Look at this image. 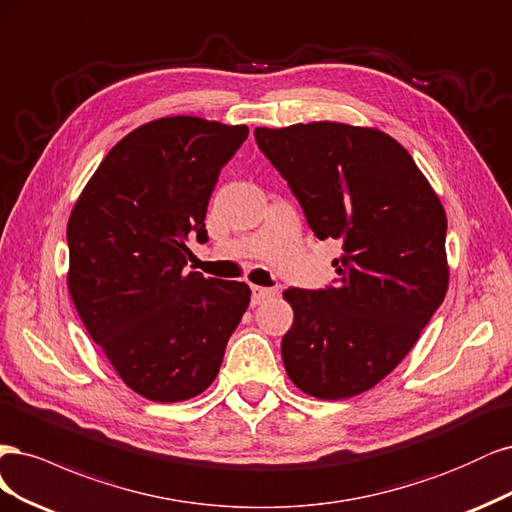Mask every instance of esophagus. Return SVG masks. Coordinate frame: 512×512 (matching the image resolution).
<instances>
[{
	"instance_id": "1",
	"label": "esophagus",
	"mask_w": 512,
	"mask_h": 512,
	"mask_svg": "<svg viewBox=\"0 0 512 512\" xmlns=\"http://www.w3.org/2000/svg\"><path fill=\"white\" fill-rule=\"evenodd\" d=\"M274 293H276L274 289H266V287H253V304H255V306H257V304H263V302H266V300H270Z\"/></svg>"
}]
</instances>
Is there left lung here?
Instances as JSON below:
<instances>
[{
  "mask_svg": "<svg viewBox=\"0 0 512 512\" xmlns=\"http://www.w3.org/2000/svg\"><path fill=\"white\" fill-rule=\"evenodd\" d=\"M255 140L315 236L342 242L334 287L283 293L293 308L285 370L312 398H353L400 364L447 295V214L381 129L317 121L257 127Z\"/></svg>",
  "mask_w": 512,
  "mask_h": 512,
  "instance_id": "8db88e82",
  "label": "left lung"
}]
</instances>
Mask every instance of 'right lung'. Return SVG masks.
I'll return each mask as SVG.
<instances>
[{
    "mask_svg": "<svg viewBox=\"0 0 512 512\" xmlns=\"http://www.w3.org/2000/svg\"><path fill=\"white\" fill-rule=\"evenodd\" d=\"M246 125L163 117L140 125L95 170L68 223V289L89 336L153 402H183L219 374L249 308L238 280L185 272L187 240L206 242V210Z\"/></svg>",
    "mask_w": 512,
    "mask_h": 512,
    "instance_id": "obj_1",
    "label": "right lung"
}]
</instances>
